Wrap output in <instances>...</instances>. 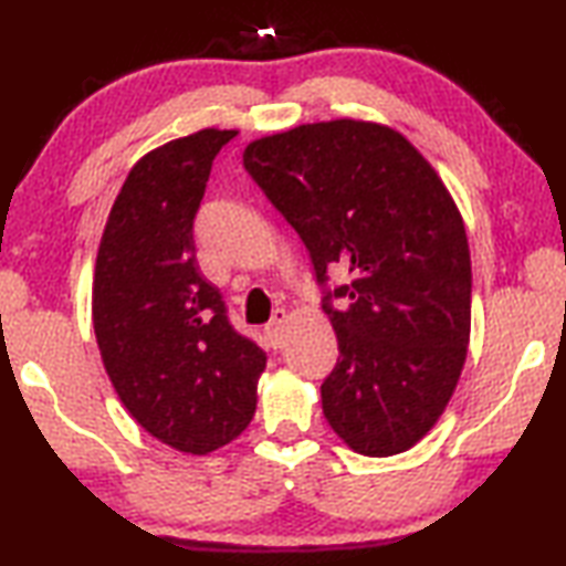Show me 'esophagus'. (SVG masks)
Listing matches in <instances>:
<instances>
[{"mask_svg":"<svg viewBox=\"0 0 566 566\" xmlns=\"http://www.w3.org/2000/svg\"><path fill=\"white\" fill-rule=\"evenodd\" d=\"M284 322H286V312L284 310H276L272 314V319L264 324V337L270 339L272 347L276 349L282 344V329H284Z\"/></svg>","mask_w":566,"mask_h":566,"instance_id":"obj_1","label":"esophagus"}]
</instances>
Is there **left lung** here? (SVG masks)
<instances>
[{"instance_id": "8db88e82", "label": "left lung", "mask_w": 566, "mask_h": 566, "mask_svg": "<svg viewBox=\"0 0 566 566\" xmlns=\"http://www.w3.org/2000/svg\"><path fill=\"white\" fill-rule=\"evenodd\" d=\"M244 169L300 234L337 332L329 427L359 454L405 452L444 411L469 344L472 264L447 187L399 132L354 119L256 139ZM339 269L348 282L332 285Z\"/></svg>"}]
</instances>
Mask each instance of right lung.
<instances>
[{"mask_svg":"<svg viewBox=\"0 0 566 566\" xmlns=\"http://www.w3.org/2000/svg\"><path fill=\"white\" fill-rule=\"evenodd\" d=\"M232 129H202L132 167L104 227L92 319L122 405L159 442L207 454L247 429L266 354L199 272L195 219Z\"/></svg>","mask_w":566,"mask_h":566,"instance_id":"obj_1","label":"right lung"}]
</instances>
